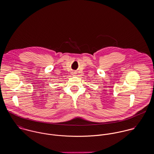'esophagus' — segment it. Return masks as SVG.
I'll list each match as a JSON object with an SVG mask.
<instances>
[{
  "label": "esophagus",
  "mask_w": 154,
  "mask_h": 154,
  "mask_svg": "<svg viewBox=\"0 0 154 154\" xmlns=\"http://www.w3.org/2000/svg\"><path fill=\"white\" fill-rule=\"evenodd\" d=\"M73 75H75V72H72V73Z\"/></svg>",
  "instance_id": "1"
}]
</instances>
